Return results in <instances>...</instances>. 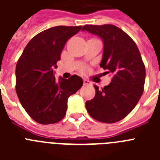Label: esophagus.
<instances>
[{
    "mask_svg": "<svg viewBox=\"0 0 160 160\" xmlns=\"http://www.w3.org/2000/svg\"><path fill=\"white\" fill-rule=\"evenodd\" d=\"M83 84H84L85 86H88V85H91V82H90V81H88V80H87V79H84V80H83Z\"/></svg>",
    "mask_w": 160,
    "mask_h": 160,
    "instance_id": "1",
    "label": "esophagus"
}]
</instances>
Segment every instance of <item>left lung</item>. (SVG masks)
Returning a JSON list of instances; mask_svg holds the SVG:
<instances>
[{"mask_svg":"<svg viewBox=\"0 0 160 160\" xmlns=\"http://www.w3.org/2000/svg\"><path fill=\"white\" fill-rule=\"evenodd\" d=\"M84 30L102 39L100 67L112 75L111 82L102 90L94 85L95 96L86 102V108L97 121L118 122L135 108L143 92L146 70L140 52L132 38L115 25H86Z\"/></svg>","mask_w":160,"mask_h":160,"instance_id":"obj_1","label":"left lung"}]
</instances>
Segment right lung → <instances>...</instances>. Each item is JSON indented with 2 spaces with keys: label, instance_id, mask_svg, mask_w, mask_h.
Masks as SVG:
<instances>
[{
  "label": "right lung",
  "instance_id": "right-lung-1",
  "mask_svg": "<svg viewBox=\"0 0 160 160\" xmlns=\"http://www.w3.org/2000/svg\"><path fill=\"white\" fill-rule=\"evenodd\" d=\"M82 26H55L39 32L29 41L16 66V92L29 116L41 124L56 123L67 110V99L83 84L82 78H60L53 69L65 44Z\"/></svg>",
  "mask_w": 160,
  "mask_h": 160
}]
</instances>
